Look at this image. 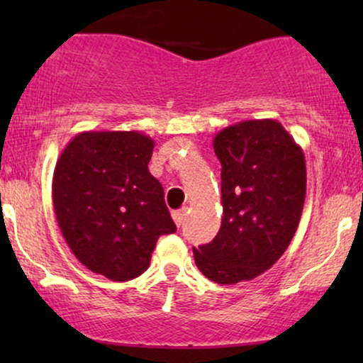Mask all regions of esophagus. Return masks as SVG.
Masks as SVG:
<instances>
[{
  "label": "esophagus",
  "mask_w": 363,
  "mask_h": 363,
  "mask_svg": "<svg viewBox=\"0 0 363 363\" xmlns=\"http://www.w3.org/2000/svg\"><path fill=\"white\" fill-rule=\"evenodd\" d=\"M186 215H187V210H186V208H182V210H176V211H172V218H174V222H176L177 227H181V225L184 223Z\"/></svg>",
  "instance_id": "esophagus-1"
}]
</instances>
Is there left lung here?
<instances>
[{
    "instance_id": "8db88e82",
    "label": "left lung",
    "mask_w": 363,
    "mask_h": 363,
    "mask_svg": "<svg viewBox=\"0 0 363 363\" xmlns=\"http://www.w3.org/2000/svg\"><path fill=\"white\" fill-rule=\"evenodd\" d=\"M213 148L222 164V225L193 254L208 280L234 285L272 268L294 239L306 201V157L274 119L223 128Z\"/></svg>"
}]
</instances>
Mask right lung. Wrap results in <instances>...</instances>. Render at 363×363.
I'll list each match as a JSON object with an SVG mask.
<instances>
[{"instance_id":"obj_1","label":"right lung","mask_w":363,"mask_h":363,"mask_svg":"<svg viewBox=\"0 0 363 363\" xmlns=\"http://www.w3.org/2000/svg\"><path fill=\"white\" fill-rule=\"evenodd\" d=\"M153 147L140 131H83L56 162L61 234L83 266L109 280L140 277L158 237L176 232L164 187L148 170Z\"/></svg>"}]
</instances>
